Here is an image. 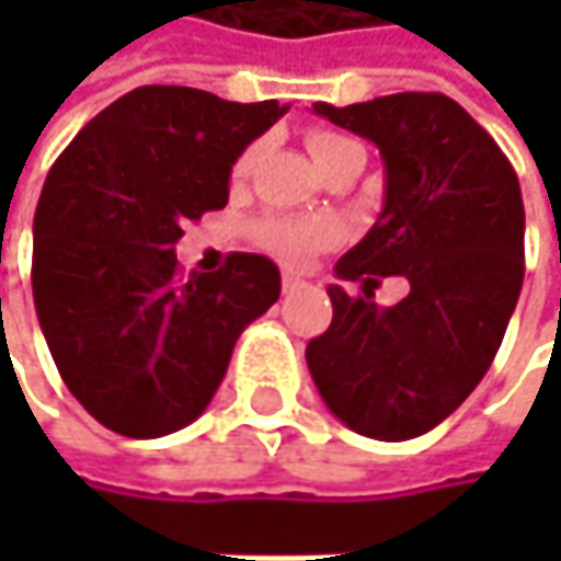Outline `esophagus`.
<instances>
[{
    "instance_id": "1",
    "label": "esophagus",
    "mask_w": 561,
    "mask_h": 561,
    "mask_svg": "<svg viewBox=\"0 0 561 561\" xmlns=\"http://www.w3.org/2000/svg\"><path fill=\"white\" fill-rule=\"evenodd\" d=\"M301 285H305V282L298 279L295 273H285V276H282V291H285V295H291V291H298Z\"/></svg>"
}]
</instances>
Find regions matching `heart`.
Wrapping results in <instances>:
<instances>
[{"label":"heart","mask_w":561,"mask_h":561,"mask_svg":"<svg viewBox=\"0 0 561 561\" xmlns=\"http://www.w3.org/2000/svg\"><path fill=\"white\" fill-rule=\"evenodd\" d=\"M311 159H314V169L328 165L334 156H341L344 149L354 146V139L347 136H337V133H324V129H314L308 133L305 139ZM253 149L243 152L233 165V178H243L247 171L253 169ZM253 243L260 250H266L270 256H276L285 266H301L305 260H311L321 247H328L334 240V224L324 220V217H295V214H270V217H260L253 224Z\"/></svg>","instance_id":"heart-1"}]
</instances>
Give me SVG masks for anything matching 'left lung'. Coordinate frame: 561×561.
I'll return each instance as SVG.
<instances>
[{"instance_id": "1", "label": "left lung", "mask_w": 561, "mask_h": 561, "mask_svg": "<svg viewBox=\"0 0 561 561\" xmlns=\"http://www.w3.org/2000/svg\"><path fill=\"white\" fill-rule=\"evenodd\" d=\"M314 113L370 139L387 201L370 233L337 260L334 318L305 360L328 409L380 442L425 435L484 380L523 288V197L501 146L445 93H392ZM380 275L410 279L392 309Z\"/></svg>"}]
</instances>
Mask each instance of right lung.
Returning a JSON list of instances; mask_svg holds the SVG:
<instances>
[{"instance_id":"1","label":"right lung","mask_w":561,"mask_h":561,"mask_svg":"<svg viewBox=\"0 0 561 561\" xmlns=\"http://www.w3.org/2000/svg\"><path fill=\"white\" fill-rule=\"evenodd\" d=\"M288 106L194 87H136L57 156L35 210L32 291L57 374L110 432L194 422L233 344L279 298V270L230 253L181 279L184 224L227 207L230 169Z\"/></svg>"}]
</instances>
